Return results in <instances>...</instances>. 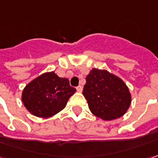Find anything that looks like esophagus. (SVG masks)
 Listing matches in <instances>:
<instances>
[{
    "instance_id": "34e87169",
    "label": "esophagus",
    "mask_w": 158,
    "mask_h": 158,
    "mask_svg": "<svg viewBox=\"0 0 158 158\" xmlns=\"http://www.w3.org/2000/svg\"><path fill=\"white\" fill-rule=\"evenodd\" d=\"M76 89H77V91H78V92H82V89H83V87H82V86H77V87H76Z\"/></svg>"
}]
</instances>
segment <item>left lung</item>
I'll use <instances>...</instances> for the list:
<instances>
[{"label":"left lung","mask_w":158,"mask_h":158,"mask_svg":"<svg viewBox=\"0 0 158 158\" xmlns=\"http://www.w3.org/2000/svg\"><path fill=\"white\" fill-rule=\"evenodd\" d=\"M82 93L91 112L103 120L122 117L131 104L127 85L105 70L93 69L86 76Z\"/></svg>","instance_id":"obj_1"}]
</instances>
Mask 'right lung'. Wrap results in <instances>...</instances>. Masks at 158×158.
Here are the masks:
<instances>
[{
  "label": "right lung",
  "mask_w": 158,
  "mask_h": 158,
  "mask_svg": "<svg viewBox=\"0 0 158 158\" xmlns=\"http://www.w3.org/2000/svg\"><path fill=\"white\" fill-rule=\"evenodd\" d=\"M75 92L69 79L60 78L54 72H47L24 87L22 101L32 115L49 118L61 111Z\"/></svg>",
  "instance_id": "add662e5"
}]
</instances>
